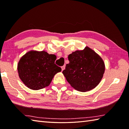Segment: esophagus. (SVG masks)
I'll list each match as a JSON object with an SVG mask.
<instances>
[{
  "mask_svg": "<svg viewBox=\"0 0 129 129\" xmlns=\"http://www.w3.org/2000/svg\"><path fill=\"white\" fill-rule=\"evenodd\" d=\"M65 67L64 66H64L61 67V70H62V71H63V70L65 69Z\"/></svg>",
  "mask_w": 129,
  "mask_h": 129,
  "instance_id": "34e87169",
  "label": "esophagus"
}]
</instances>
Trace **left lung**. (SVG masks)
Masks as SVG:
<instances>
[{"label":"left lung","mask_w":129,"mask_h":129,"mask_svg":"<svg viewBox=\"0 0 129 129\" xmlns=\"http://www.w3.org/2000/svg\"><path fill=\"white\" fill-rule=\"evenodd\" d=\"M69 63L62 74L75 90L86 92L94 89L100 83L105 72L103 59L92 49L86 46L68 56Z\"/></svg>","instance_id":"1"}]
</instances>
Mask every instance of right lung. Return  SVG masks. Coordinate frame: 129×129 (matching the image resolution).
I'll return each instance as SVG.
<instances>
[{
	"label": "right lung",
	"mask_w": 129,
	"mask_h": 129,
	"mask_svg": "<svg viewBox=\"0 0 129 129\" xmlns=\"http://www.w3.org/2000/svg\"><path fill=\"white\" fill-rule=\"evenodd\" d=\"M56 56L45 51L30 50L24 54L18 64L19 78L28 88L38 90L48 86L54 75L61 71L55 64Z\"/></svg>",
	"instance_id": "add662e5"
}]
</instances>
